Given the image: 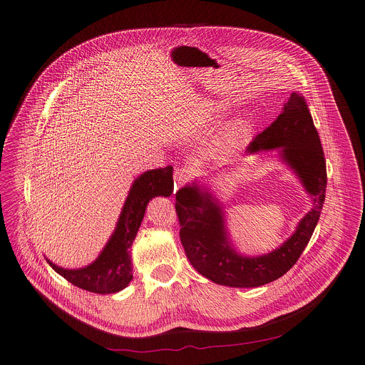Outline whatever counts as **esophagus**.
<instances>
[{"label": "esophagus", "instance_id": "obj_1", "mask_svg": "<svg viewBox=\"0 0 365 365\" xmlns=\"http://www.w3.org/2000/svg\"><path fill=\"white\" fill-rule=\"evenodd\" d=\"M190 179V173L189 170L186 169H178L175 172V176H173V180H175V189H179L182 187L187 180Z\"/></svg>", "mask_w": 365, "mask_h": 365}]
</instances>
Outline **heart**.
<instances>
[{"mask_svg": "<svg viewBox=\"0 0 365 365\" xmlns=\"http://www.w3.org/2000/svg\"><path fill=\"white\" fill-rule=\"evenodd\" d=\"M247 130V121L245 120H237L235 123H232L228 130L225 131L224 137L220 141V150L221 151H230L231 148H234L240 138L242 137V134Z\"/></svg>", "mask_w": 365, "mask_h": 365, "instance_id": "heart-1", "label": "heart"}]
</instances>
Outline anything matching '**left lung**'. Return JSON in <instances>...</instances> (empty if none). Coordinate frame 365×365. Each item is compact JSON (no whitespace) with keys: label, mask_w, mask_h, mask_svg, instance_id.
Returning <instances> with one entry per match:
<instances>
[{"label":"left lung","mask_w":365,"mask_h":365,"mask_svg":"<svg viewBox=\"0 0 365 365\" xmlns=\"http://www.w3.org/2000/svg\"><path fill=\"white\" fill-rule=\"evenodd\" d=\"M280 148L282 160L296 173L312 197V210L296 231L269 254L247 257L232 247L224 207L196 183L176 193L180 241L190 264L206 279L230 287H258L286 274L299 259L319 221L327 192V163L307 103L293 92L282 114L247 147V154Z\"/></svg>","instance_id":"1"}]
</instances>
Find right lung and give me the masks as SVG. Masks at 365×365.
I'll use <instances>...</instances> for the list:
<instances>
[{"instance_id": "obj_1", "label": "right lung", "mask_w": 365, "mask_h": 365, "mask_svg": "<svg viewBox=\"0 0 365 365\" xmlns=\"http://www.w3.org/2000/svg\"><path fill=\"white\" fill-rule=\"evenodd\" d=\"M173 193V168L147 170L138 176L130 187L117 227L93 263L82 269H63L47 259L50 267L73 286L86 292L110 294L128 286L133 280L130 247L137 235L145 207L154 196Z\"/></svg>"}]
</instances>
